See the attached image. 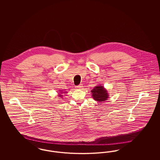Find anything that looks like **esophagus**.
<instances>
[{
  "label": "esophagus",
  "instance_id": "1",
  "mask_svg": "<svg viewBox=\"0 0 160 160\" xmlns=\"http://www.w3.org/2000/svg\"><path fill=\"white\" fill-rule=\"evenodd\" d=\"M76 88L77 89H82V88H83V84H79V85L76 86Z\"/></svg>",
  "mask_w": 160,
  "mask_h": 160
}]
</instances>
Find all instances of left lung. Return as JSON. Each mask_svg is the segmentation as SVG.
Segmentation results:
<instances>
[{
	"label": "left lung",
	"instance_id": "1",
	"mask_svg": "<svg viewBox=\"0 0 160 160\" xmlns=\"http://www.w3.org/2000/svg\"><path fill=\"white\" fill-rule=\"evenodd\" d=\"M93 99L98 102L105 101L108 98L106 89L102 86H97L93 88L91 91Z\"/></svg>",
	"mask_w": 160,
	"mask_h": 160
}]
</instances>
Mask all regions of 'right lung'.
<instances>
[{"instance_id": "right-lung-1", "label": "right lung", "mask_w": 160, "mask_h": 160, "mask_svg": "<svg viewBox=\"0 0 160 160\" xmlns=\"http://www.w3.org/2000/svg\"><path fill=\"white\" fill-rule=\"evenodd\" d=\"M59 97H62V95H59Z\"/></svg>"}]
</instances>
